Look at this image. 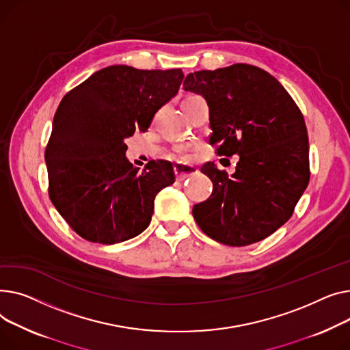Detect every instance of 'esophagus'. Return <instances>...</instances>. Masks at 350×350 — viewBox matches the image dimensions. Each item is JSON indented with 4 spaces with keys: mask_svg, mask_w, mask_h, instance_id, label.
<instances>
[{
    "mask_svg": "<svg viewBox=\"0 0 350 350\" xmlns=\"http://www.w3.org/2000/svg\"><path fill=\"white\" fill-rule=\"evenodd\" d=\"M174 170H175V175H176L178 180H183L188 176H192L199 172V170L196 167L188 165V163H176Z\"/></svg>",
    "mask_w": 350,
    "mask_h": 350,
    "instance_id": "obj_1",
    "label": "esophagus"
}]
</instances>
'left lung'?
Wrapping results in <instances>:
<instances>
[{
    "instance_id": "obj_1",
    "label": "left lung",
    "mask_w": 350,
    "mask_h": 350,
    "mask_svg": "<svg viewBox=\"0 0 350 350\" xmlns=\"http://www.w3.org/2000/svg\"><path fill=\"white\" fill-rule=\"evenodd\" d=\"M183 90L206 100L217 155L240 157L232 176L213 162L200 168L213 191L192 209L198 226L234 247L269 237L293 216L310 182L301 110L274 76L245 64L189 73Z\"/></svg>"
}]
</instances>
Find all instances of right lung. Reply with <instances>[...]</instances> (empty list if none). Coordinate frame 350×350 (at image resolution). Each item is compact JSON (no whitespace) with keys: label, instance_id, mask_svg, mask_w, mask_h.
I'll use <instances>...</instances> for the list:
<instances>
[{"label":"right lung","instance_id":"right-lung-1","mask_svg":"<svg viewBox=\"0 0 350 350\" xmlns=\"http://www.w3.org/2000/svg\"><path fill=\"white\" fill-rule=\"evenodd\" d=\"M182 80L180 69L114 65L62 98L45 151L49 198L80 237L114 244L148 228L154 199L175 182V171L170 161L158 159L138 172L124 139L147 131Z\"/></svg>","mask_w":350,"mask_h":350}]
</instances>
